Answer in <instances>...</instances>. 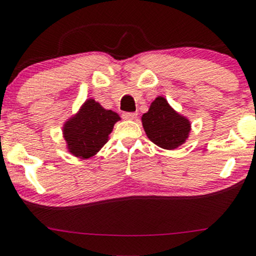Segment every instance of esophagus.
I'll use <instances>...</instances> for the list:
<instances>
[{"mask_svg": "<svg viewBox=\"0 0 256 256\" xmlns=\"http://www.w3.org/2000/svg\"><path fill=\"white\" fill-rule=\"evenodd\" d=\"M137 118V113H122V119L134 120Z\"/></svg>", "mask_w": 256, "mask_h": 256, "instance_id": "obj_1", "label": "esophagus"}]
</instances>
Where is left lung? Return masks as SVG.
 Instances as JSON below:
<instances>
[{
	"label": "left lung",
	"instance_id": "1",
	"mask_svg": "<svg viewBox=\"0 0 256 256\" xmlns=\"http://www.w3.org/2000/svg\"><path fill=\"white\" fill-rule=\"evenodd\" d=\"M142 125L154 144L169 150L184 144L190 131V120L171 108L162 96L156 97L147 113L142 115Z\"/></svg>",
	"mask_w": 256,
	"mask_h": 256
}]
</instances>
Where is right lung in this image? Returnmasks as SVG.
Listing matches in <instances>:
<instances>
[{"label":"right lung","instance_id":"obj_1","mask_svg":"<svg viewBox=\"0 0 256 256\" xmlns=\"http://www.w3.org/2000/svg\"><path fill=\"white\" fill-rule=\"evenodd\" d=\"M119 120L115 112L104 109L94 98H88L63 126L68 152L81 159L94 156L108 142L114 124Z\"/></svg>","mask_w":256,"mask_h":256}]
</instances>
